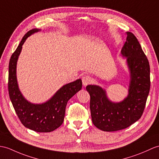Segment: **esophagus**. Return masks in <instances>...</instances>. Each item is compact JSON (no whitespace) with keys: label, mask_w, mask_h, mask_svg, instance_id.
Here are the masks:
<instances>
[{"label":"esophagus","mask_w":159,"mask_h":159,"mask_svg":"<svg viewBox=\"0 0 159 159\" xmlns=\"http://www.w3.org/2000/svg\"><path fill=\"white\" fill-rule=\"evenodd\" d=\"M91 78L89 76V75H84L83 76L82 78V82H83V86H87V84H90L91 83Z\"/></svg>","instance_id":"34e87169"}]
</instances>
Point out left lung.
<instances>
[{"label":"left lung","instance_id":"8db88e82","mask_svg":"<svg viewBox=\"0 0 159 159\" xmlns=\"http://www.w3.org/2000/svg\"><path fill=\"white\" fill-rule=\"evenodd\" d=\"M127 39L120 54L126 59L129 72L128 95L114 102L99 85L89 84L92 122L99 129L116 131L129 127L142 116L150 87V65L137 38L127 32Z\"/></svg>","mask_w":159,"mask_h":159}]
</instances>
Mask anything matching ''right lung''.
<instances>
[{
    "label": "right lung",
    "instance_id": "right-lung-1",
    "mask_svg": "<svg viewBox=\"0 0 159 159\" xmlns=\"http://www.w3.org/2000/svg\"><path fill=\"white\" fill-rule=\"evenodd\" d=\"M40 31L34 28L28 32L12 54L9 65V93L11 101L21 123L36 132L47 133L56 129L64 122L68 100L82 88V80L77 79L64 84L49 100L42 104L28 101L20 90L17 80V63L25 40Z\"/></svg>",
    "mask_w": 159,
    "mask_h": 159
}]
</instances>
